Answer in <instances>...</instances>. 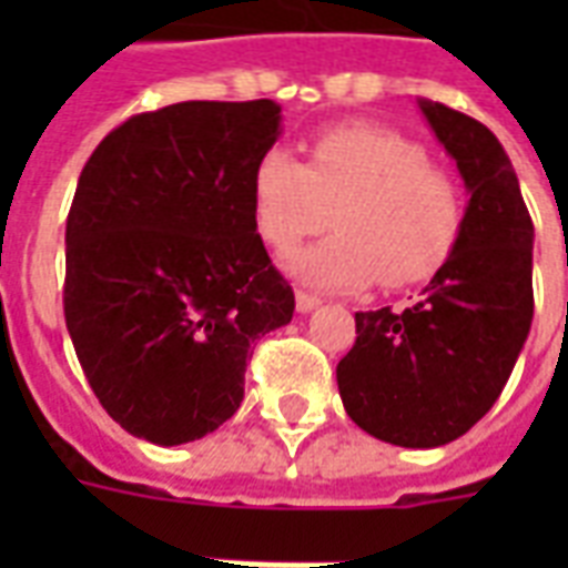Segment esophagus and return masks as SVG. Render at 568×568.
I'll list each match as a JSON object with an SVG mask.
<instances>
[{
    "label": "esophagus",
    "instance_id": "obj_1",
    "mask_svg": "<svg viewBox=\"0 0 568 568\" xmlns=\"http://www.w3.org/2000/svg\"><path fill=\"white\" fill-rule=\"evenodd\" d=\"M295 304H297V313H310V310L320 307L322 297L310 295V292H297V295H295Z\"/></svg>",
    "mask_w": 568,
    "mask_h": 568
}]
</instances>
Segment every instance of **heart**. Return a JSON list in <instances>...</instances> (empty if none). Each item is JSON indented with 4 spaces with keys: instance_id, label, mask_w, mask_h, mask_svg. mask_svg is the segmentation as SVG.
<instances>
[{
    "instance_id": "b5f03b06",
    "label": "heart",
    "mask_w": 568,
    "mask_h": 568,
    "mask_svg": "<svg viewBox=\"0 0 568 568\" xmlns=\"http://www.w3.org/2000/svg\"><path fill=\"white\" fill-rule=\"evenodd\" d=\"M252 200L261 236L276 252H292L332 219L337 234L285 261L292 276L316 288L426 283L463 224L450 175L426 163L414 140L368 124L325 130L310 149V166L283 149L264 151Z\"/></svg>"
}]
</instances>
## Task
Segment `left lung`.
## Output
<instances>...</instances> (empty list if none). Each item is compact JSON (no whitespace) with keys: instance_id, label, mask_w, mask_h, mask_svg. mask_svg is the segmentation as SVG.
I'll list each match as a JSON object with an SVG mask.
<instances>
[{"instance_id":"1","label":"left lung","mask_w":568,"mask_h":568,"mask_svg":"<svg viewBox=\"0 0 568 568\" xmlns=\"http://www.w3.org/2000/svg\"><path fill=\"white\" fill-rule=\"evenodd\" d=\"M468 191L459 236L405 310L356 313L337 365L349 419L374 438L428 450L496 405L532 325V219L501 142L480 121L419 100Z\"/></svg>"}]
</instances>
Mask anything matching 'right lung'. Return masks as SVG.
<instances>
[{
    "instance_id": "right-lung-1",
    "label": "right lung",
    "mask_w": 568,
    "mask_h": 568,
    "mask_svg": "<svg viewBox=\"0 0 568 568\" xmlns=\"http://www.w3.org/2000/svg\"><path fill=\"white\" fill-rule=\"evenodd\" d=\"M280 112L166 105L112 130L81 170L63 313L93 395L136 438L175 447L215 432L243 402L252 344L292 322L295 292L252 200Z\"/></svg>"
}]
</instances>
